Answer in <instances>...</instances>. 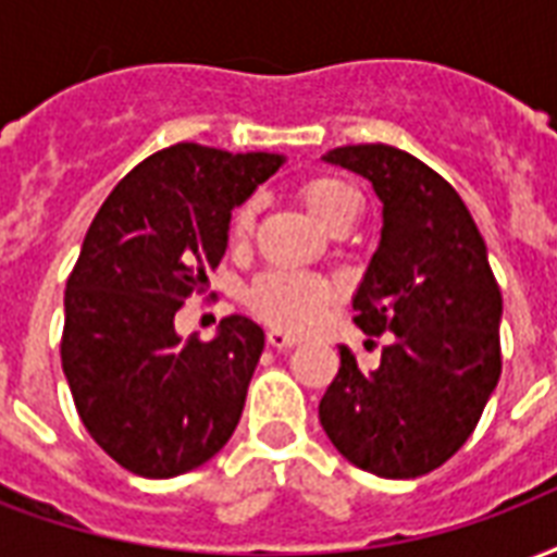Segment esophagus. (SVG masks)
<instances>
[{
    "label": "esophagus",
    "instance_id": "34e87169",
    "mask_svg": "<svg viewBox=\"0 0 557 557\" xmlns=\"http://www.w3.org/2000/svg\"><path fill=\"white\" fill-rule=\"evenodd\" d=\"M269 345L274 347V350H288V347L300 345V338H297L295 333H286V330H269Z\"/></svg>",
    "mask_w": 557,
    "mask_h": 557
}]
</instances>
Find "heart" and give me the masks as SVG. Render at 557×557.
I'll return each instance as SVG.
<instances>
[{
  "label": "heart",
  "instance_id": "1",
  "mask_svg": "<svg viewBox=\"0 0 557 557\" xmlns=\"http://www.w3.org/2000/svg\"><path fill=\"white\" fill-rule=\"evenodd\" d=\"M297 198L307 207L309 215L333 231L335 224L359 212V195L350 184L338 177H309L297 186ZM253 203H242L231 219V239L242 242L250 236L253 227ZM333 295L330 283L315 274H292V271H269L253 280L248 288L250 309L269 324L288 326V330H304L321 315L326 300Z\"/></svg>",
  "mask_w": 557,
  "mask_h": 557
}]
</instances>
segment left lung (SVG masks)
<instances>
[{
    "mask_svg": "<svg viewBox=\"0 0 557 557\" xmlns=\"http://www.w3.org/2000/svg\"><path fill=\"white\" fill-rule=\"evenodd\" d=\"M324 160L368 177L382 201L354 321L388 333V345L371 373L338 347L342 368L318 418L350 465L418 479L456 456L494 394L503 295L473 215L438 172L382 143L333 148Z\"/></svg>",
    "mask_w": 557,
    "mask_h": 557,
    "instance_id": "8db88e82",
    "label": "left lung"
}]
</instances>
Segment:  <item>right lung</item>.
<instances>
[{
    "mask_svg": "<svg viewBox=\"0 0 557 557\" xmlns=\"http://www.w3.org/2000/svg\"><path fill=\"white\" fill-rule=\"evenodd\" d=\"M283 160L177 143L127 172L84 236L63 295V373L92 441L137 476L189 473L239 423L262 326L231 315L212 342H184L175 312L219 269L233 207Z\"/></svg>",
    "mask_w": 557,
    "mask_h": 557,
    "instance_id": "add662e5",
    "label": "right lung"
}]
</instances>
